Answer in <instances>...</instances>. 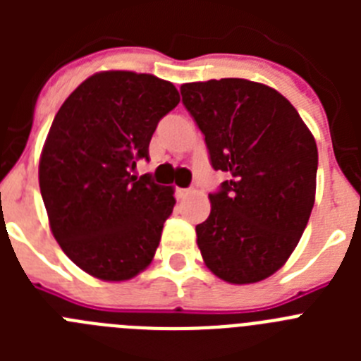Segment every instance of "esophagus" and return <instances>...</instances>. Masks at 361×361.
Instances as JSON below:
<instances>
[{
  "label": "esophagus",
  "instance_id": "esophagus-1",
  "mask_svg": "<svg viewBox=\"0 0 361 361\" xmlns=\"http://www.w3.org/2000/svg\"><path fill=\"white\" fill-rule=\"evenodd\" d=\"M191 193V190H188V188H177V197L178 199H184V197H188Z\"/></svg>",
  "mask_w": 361,
  "mask_h": 361
}]
</instances>
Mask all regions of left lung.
Wrapping results in <instances>:
<instances>
[{"mask_svg":"<svg viewBox=\"0 0 361 361\" xmlns=\"http://www.w3.org/2000/svg\"><path fill=\"white\" fill-rule=\"evenodd\" d=\"M180 94L212 166L229 175L195 228L204 264L224 282H260L288 262L311 216L314 137L288 99L262 82L212 79L186 82Z\"/></svg>","mask_w":361,"mask_h":361,"instance_id":"left-lung-1","label":"left lung"}]
</instances>
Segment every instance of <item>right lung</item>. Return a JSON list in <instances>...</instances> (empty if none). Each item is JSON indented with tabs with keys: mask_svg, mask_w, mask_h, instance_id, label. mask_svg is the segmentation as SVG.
Segmentation results:
<instances>
[{
	"mask_svg": "<svg viewBox=\"0 0 361 361\" xmlns=\"http://www.w3.org/2000/svg\"><path fill=\"white\" fill-rule=\"evenodd\" d=\"M180 97L170 81L128 70L97 72L54 117L39 159V188L54 238L85 273L123 282L152 264L173 188L146 173L159 121Z\"/></svg>",
	"mask_w": 361,
	"mask_h": 361,
	"instance_id": "obj_1",
	"label": "right lung"
}]
</instances>
